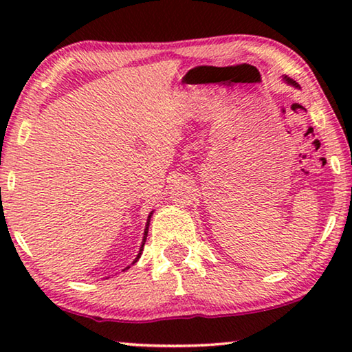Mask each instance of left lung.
<instances>
[{"label": "left lung", "instance_id": "1", "mask_svg": "<svg viewBox=\"0 0 352 352\" xmlns=\"http://www.w3.org/2000/svg\"><path fill=\"white\" fill-rule=\"evenodd\" d=\"M285 80H287V82L290 83V85H295V87H298V85H296V82H294L292 79H289V77H285Z\"/></svg>", "mask_w": 352, "mask_h": 352}]
</instances>
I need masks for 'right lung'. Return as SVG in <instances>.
Wrapping results in <instances>:
<instances>
[{"label":"right lung","instance_id":"add662e5","mask_svg":"<svg viewBox=\"0 0 352 352\" xmlns=\"http://www.w3.org/2000/svg\"><path fill=\"white\" fill-rule=\"evenodd\" d=\"M148 219H151V216H148ZM148 222H151V220H147V225H146V231H144V239H142V245H141V248H140V253H138V256H136V259L133 261V262H136L140 259V256H141V252H142V247H144V242H146V237H147V230H148Z\"/></svg>","mask_w":352,"mask_h":352}]
</instances>
